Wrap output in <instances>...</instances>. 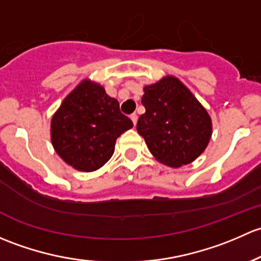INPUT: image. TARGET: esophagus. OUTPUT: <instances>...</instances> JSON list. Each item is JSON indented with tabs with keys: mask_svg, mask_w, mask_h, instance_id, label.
Listing matches in <instances>:
<instances>
[{
	"mask_svg": "<svg viewBox=\"0 0 261 261\" xmlns=\"http://www.w3.org/2000/svg\"><path fill=\"white\" fill-rule=\"evenodd\" d=\"M130 119H132V122H133V124L136 125L137 124V120H138V115H137V114H132L130 115Z\"/></svg>",
	"mask_w": 261,
	"mask_h": 261,
	"instance_id": "obj_1",
	"label": "esophagus"
}]
</instances>
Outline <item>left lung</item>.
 Wrapping results in <instances>:
<instances>
[{
	"instance_id": "obj_1",
	"label": "left lung",
	"mask_w": 261,
	"mask_h": 261,
	"mask_svg": "<svg viewBox=\"0 0 261 261\" xmlns=\"http://www.w3.org/2000/svg\"><path fill=\"white\" fill-rule=\"evenodd\" d=\"M137 130L158 162L178 168L193 162L207 147L212 122L207 111L179 79L172 75L143 88Z\"/></svg>"
}]
</instances>
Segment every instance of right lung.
<instances>
[{
    "mask_svg": "<svg viewBox=\"0 0 261 261\" xmlns=\"http://www.w3.org/2000/svg\"><path fill=\"white\" fill-rule=\"evenodd\" d=\"M133 123L104 87L84 79L72 89L51 118L54 149L61 160L82 172L103 167L114 153L115 141Z\"/></svg>",
    "mask_w": 261,
    "mask_h": 261,
    "instance_id": "1",
    "label": "right lung"
}]
</instances>
